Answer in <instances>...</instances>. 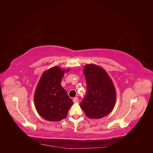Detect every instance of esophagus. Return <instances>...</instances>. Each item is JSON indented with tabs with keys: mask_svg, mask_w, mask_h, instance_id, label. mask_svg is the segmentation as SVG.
<instances>
[{
	"mask_svg": "<svg viewBox=\"0 0 153 153\" xmlns=\"http://www.w3.org/2000/svg\"><path fill=\"white\" fill-rule=\"evenodd\" d=\"M73 101L74 103H78V102H79V99H78V98H74Z\"/></svg>",
	"mask_w": 153,
	"mask_h": 153,
	"instance_id": "34e87169",
	"label": "esophagus"
}]
</instances>
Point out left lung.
<instances>
[{"mask_svg":"<svg viewBox=\"0 0 153 153\" xmlns=\"http://www.w3.org/2000/svg\"><path fill=\"white\" fill-rule=\"evenodd\" d=\"M84 73L87 92L80 107L89 118H102L112 112L115 105L116 92L113 82L107 73L95 64H87Z\"/></svg>","mask_w":153,"mask_h":153,"instance_id":"left-lung-1","label":"left lung"}]
</instances>
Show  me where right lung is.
Returning <instances> with one entry per match:
<instances>
[{"label":"right lung","mask_w":153,"mask_h":153,"mask_svg":"<svg viewBox=\"0 0 153 153\" xmlns=\"http://www.w3.org/2000/svg\"><path fill=\"white\" fill-rule=\"evenodd\" d=\"M69 69L55 66L45 71L34 93V105L37 112L47 121H60L67 117L73 104L61 82L64 73Z\"/></svg>","instance_id":"1"}]
</instances>
